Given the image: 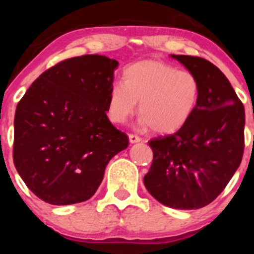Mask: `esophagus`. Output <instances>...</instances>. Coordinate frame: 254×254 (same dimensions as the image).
Here are the masks:
<instances>
[{
	"mask_svg": "<svg viewBox=\"0 0 254 254\" xmlns=\"http://www.w3.org/2000/svg\"><path fill=\"white\" fill-rule=\"evenodd\" d=\"M129 141L131 143H137L141 141V137H139L137 135H134V134H129Z\"/></svg>",
	"mask_w": 254,
	"mask_h": 254,
	"instance_id": "1",
	"label": "esophagus"
}]
</instances>
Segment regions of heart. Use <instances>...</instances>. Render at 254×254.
<instances>
[{
	"label": "heart",
	"mask_w": 254,
	"mask_h": 254,
	"mask_svg": "<svg viewBox=\"0 0 254 254\" xmlns=\"http://www.w3.org/2000/svg\"><path fill=\"white\" fill-rule=\"evenodd\" d=\"M200 92V82L189 71L160 60L137 61L125 68L123 82L112 84L107 115L112 123L122 124L139 102L140 124L157 134H170L190 119Z\"/></svg>",
	"instance_id": "obj_1"
}]
</instances>
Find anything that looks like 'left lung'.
I'll return each mask as SVG.
<instances>
[{"label":"left lung","mask_w":254,"mask_h":254,"mask_svg":"<svg viewBox=\"0 0 254 254\" xmlns=\"http://www.w3.org/2000/svg\"><path fill=\"white\" fill-rule=\"evenodd\" d=\"M171 58L199 79L200 99L178 131L148 141L153 160L143 184L163 205L200 209L224 190L242 161L245 108L214 64L196 56Z\"/></svg>","instance_id":"obj_1"}]
</instances>
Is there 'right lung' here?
<instances>
[{
	"label": "right lung",
	"instance_id": "right-lung-1",
	"mask_svg": "<svg viewBox=\"0 0 254 254\" xmlns=\"http://www.w3.org/2000/svg\"><path fill=\"white\" fill-rule=\"evenodd\" d=\"M118 65L103 55L67 59L43 72L18 103L14 166L45 203L88 200L109 161L129 145L107 117Z\"/></svg>",
	"mask_w": 254,
	"mask_h": 254
}]
</instances>
